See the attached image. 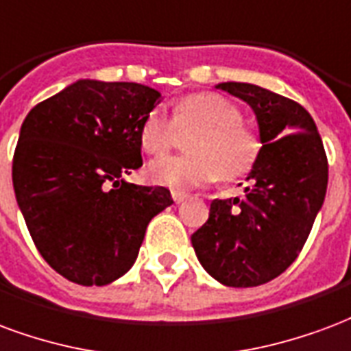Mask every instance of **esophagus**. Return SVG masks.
Listing matches in <instances>:
<instances>
[{"label":"esophagus","mask_w":351,"mask_h":351,"mask_svg":"<svg viewBox=\"0 0 351 351\" xmlns=\"http://www.w3.org/2000/svg\"><path fill=\"white\" fill-rule=\"evenodd\" d=\"M172 198H173V202H176V204H181V202L186 200L189 196H186L185 193H179V191H172Z\"/></svg>","instance_id":"1"}]
</instances>
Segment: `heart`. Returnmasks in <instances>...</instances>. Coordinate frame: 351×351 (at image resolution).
<instances>
[{"label": "heart", "mask_w": 351, "mask_h": 351, "mask_svg": "<svg viewBox=\"0 0 351 351\" xmlns=\"http://www.w3.org/2000/svg\"><path fill=\"white\" fill-rule=\"evenodd\" d=\"M178 129H198L191 138L193 155L162 157L147 166V178L155 185L173 191L211 183L221 176L239 178L249 172L260 153L256 132L241 123V112L234 102L215 93H196L179 101L172 119L155 110L145 117L140 142L151 155L172 149Z\"/></svg>", "instance_id": "1"}]
</instances>
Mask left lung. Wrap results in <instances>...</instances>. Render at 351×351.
Masks as SVG:
<instances>
[{"label": "left lung", "mask_w": 351, "mask_h": 351, "mask_svg": "<svg viewBox=\"0 0 351 351\" xmlns=\"http://www.w3.org/2000/svg\"><path fill=\"white\" fill-rule=\"evenodd\" d=\"M254 110L262 149L245 198L213 200L191 237L204 269L232 288H252L290 267L327 191V157L316 123L299 102L254 84L217 86Z\"/></svg>", "instance_id": "left-lung-1"}]
</instances>
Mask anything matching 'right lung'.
<instances>
[{
    "instance_id": "add662e5",
    "label": "right lung",
    "mask_w": 351,
    "mask_h": 351,
    "mask_svg": "<svg viewBox=\"0 0 351 351\" xmlns=\"http://www.w3.org/2000/svg\"><path fill=\"white\" fill-rule=\"evenodd\" d=\"M160 101L134 82L78 80L22 123L12 186L35 247L61 277L104 286L132 267L145 228L173 200L127 183L142 166L140 130Z\"/></svg>"
}]
</instances>
